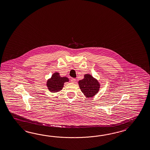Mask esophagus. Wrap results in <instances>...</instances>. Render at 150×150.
I'll return each instance as SVG.
<instances>
[{
  "mask_svg": "<svg viewBox=\"0 0 150 150\" xmlns=\"http://www.w3.org/2000/svg\"><path fill=\"white\" fill-rule=\"evenodd\" d=\"M71 82H72V83H76V79L75 78H71Z\"/></svg>",
  "mask_w": 150,
  "mask_h": 150,
  "instance_id": "esophagus-1",
  "label": "esophagus"
}]
</instances>
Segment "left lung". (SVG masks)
<instances>
[{"mask_svg":"<svg viewBox=\"0 0 150 150\" xmlns=\"http://www.w3.org/2000/svg\"><path fill=\"white\" fill-rule=\"evenodd\" d=\"M84 77L83 79L78 81L80 90L86 97H93L99 92L100 83L90 74H85Z\"/></svg>","mask_w":150,"mask_h":150,"instance_id":"8db88e82","label":"left lung"}]
</instances>
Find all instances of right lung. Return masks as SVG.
<instances>
[{"mask_svg":"<svg viewBox=\"0 0 150 150\" xmlns=\"http://www.w3.org/2000/svg\"><path fill=\"white\" fill-rule=\"evenodd\" d=\"M69 81V79L67 77H61L59 73L55 72L47 80L46 86L51 92L57 93L63 89L65 83Z\"/></svg>","mask_w":150,"mask_h":150,"instance_id":"add662e5","label":"right lung"}]
</instances>
